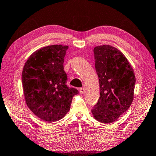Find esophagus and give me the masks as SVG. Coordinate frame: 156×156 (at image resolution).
I'll list each match as a JSON object with an SVG mask.
<instances>
[{
  "label": "esophagus",
  "instance_id": "1",
  "mask_svg": "<svg viewBox=\"0 0 156 156\" xmlns=\"http://www.w3.org/2000/svg\"><path fill=\"white\" fill-rule=\"evenodd\" d=\"M79 91H80V93L81 94H84L86 92V89L84 87H81V88H80V90Z\"/></svg>",
  "mask_w": 156,
  "mask_h": 156
}]
</instances>
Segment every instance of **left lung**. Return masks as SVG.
<instances>
[{
    "label": "left lung",
    "mask_w": 156,
    "mask_h": 156,
    "mask_svg": "<svg viewBox=\"0 0 156 156\" xmlns=\"http://www.w3.org/2000/svg\"><path fill=\"white\" fill-rule=\"evenodd\" d=\"M94 53L100 83V98L91 112L98 121L110 124L131 106L136 84L135 75L126 57L115 47L98 46Z\"/></svg>",
    "instance_id": "1"
}]
</instances>
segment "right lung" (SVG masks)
I'll return each mask as SVG.
<instances>
[{"mask_svg":"<svg viewBox=\"0 0 156 156\" xmlns=\"http://www.w3.org/2000/svg\"><path fill=\"white\" fill-rule=\"evenodd\" d=\"M68 46L54 44L36 51L25 62L22 84L28 107L34 114L47 122L64 117L70 109L78 89L67 84L64 71L65 56Z\"/></svg>","mask_w":156,"mask_h":156,"instance_id":"obj_1","label":"right lung"}]
</instances>
